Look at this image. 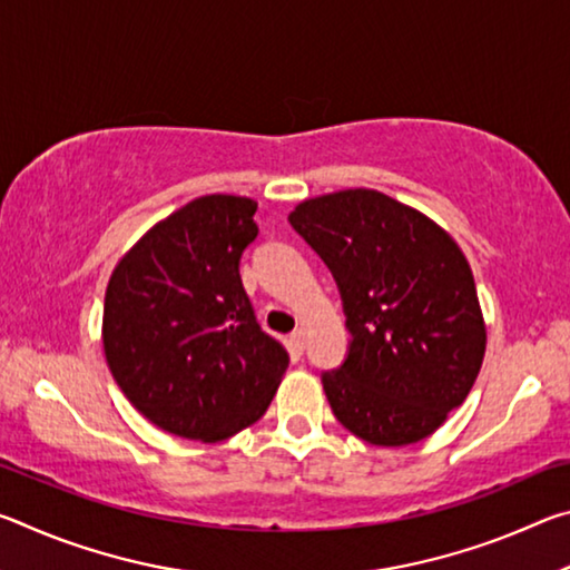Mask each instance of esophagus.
Here are the masks:
<instances>
[{
	"mask_svg": "<svg viewBox=\"0 0 570 570\" xmlns=\"http://www.w3.org/2000/svg\"><path fill=\"white\" fill-rule=\"evenodd\" d=\"M292 344H294L296 352H304V346H306V332H304V330H296V332L292 334Z\"/></svg>",
	"mask_w": 570,
	"mask_h": 570,
	"instance_id": "esophagus-1",
	"label": "esophagus"
}]
</instances>
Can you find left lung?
I'll return each mask as SVG.
<instances>
[{"instance_id": "left-lung-1", "label": "left lung", "mask_w": 570, "mask_h": 570, "mask_svg": "<svg viewBox=\"0 0 570 570\" xmlns=\"http://www.w3.org/2000/svg\"><path fill=\"white\" fill-rule=\"evenodd\" d=\"M288 220L334 274L352 334L344 364L322 374L334 417L380 448L430 438L465 402L488 344L462 248L372 188L306 198Z\"/></svg>"}]
</instances>
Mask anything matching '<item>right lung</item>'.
Here are the masks:
<instances>
[{
    "instance_id": "right-lung-1",
    "label": "right lung",
    "mask_w": 570,
    "mask_h": 570,
    "mask_svg": "<svg viewBox=\"0 0 570 570\" xmlns=\"http://www.w3.org/2000/svg\"><path fill=\"white\" fill-rule=\"evenodd\" d=\"M258 204L214 193L140 236L112 268L102 308L105 362L142 417L170 435L220 442L254 424L288 354L258 326L238 262Z\"/></svg>"
}]
</instances>
